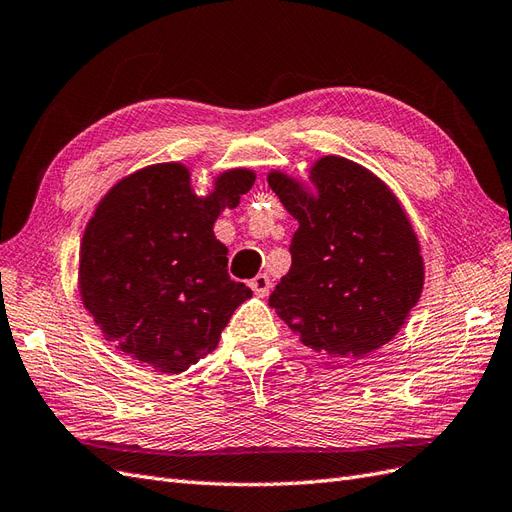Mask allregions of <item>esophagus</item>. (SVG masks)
<instances>
[{
	"label": "esophagus",
	"instance_id": "obj_1",
	"mask_svg": "<svg viewBox=\"0 0 512 512\" xmlns=\"http://www.w3.org/2000/svg\"><path fill=\"white\" fill-rule=\"evenodd\" d=\"M250 288L258 297H267L269 290H271V282L267 278V273H258L254 280H250Z\"/></svg>",
	"mask_w": 512,
	"mask_h": 512
}]
</instances>
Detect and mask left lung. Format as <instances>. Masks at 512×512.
<instances>
[{
	"mask_svg": "<svg viewBox=\"0 0 512 512\" xmlns=\"http://www.w3.org/2000/svg\"><path fill=\"white\" fill-rule=\"evenodd\" d=\"M319 198L273 172L269 185L299 228L269 306L310 349L362 357L390 342L416 306L424 265L394 193L349 159L314 165Z\"/></svg>",
	"mask_w": 512,
	"mask_h": 512,
	"instance_id": "left-lung-1",
	"label": "left lung"
}]
</instances>
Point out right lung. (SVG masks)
<instances>
[{"label": "right lung", "mask_w": 512, "mask_h": 512, "mask_svg": "<svg viewBox=\"0 0 512 512\" xmlns=\"http://www.w3.org/2000/svg\"><path fill=\"white\" fill-rule=\"evenodd\" d=\"M254 185L232 170L211 196L181 163L150 165L107 193L84 232L79 284L107 340L146 368L183 372L209 355L252 290L230 280L213 224Z\"/></svg>", "instance_id": "1"}]
</instances>
